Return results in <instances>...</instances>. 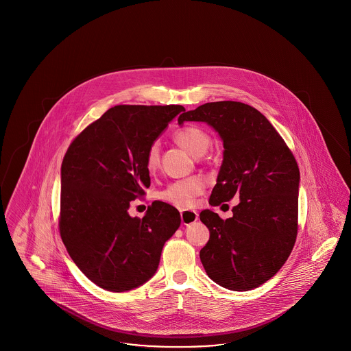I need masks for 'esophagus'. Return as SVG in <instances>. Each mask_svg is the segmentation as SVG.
<instances>
[{"label": "esophagus", "mask_w": 351, "mask_h": 351, "mask_svg": "<svg viewBox=\"0 0 351 351\" xmlns=\"http://www.w3.org/2000/svg\"><path fill=\"white\" fill-rule=\"evenodd\" d=\"M180 217L183 225H191L199 219V215L196 210H189V209H182L180 210Z\"/></svg>", "instance_id": "obj_1"}]
</instances>
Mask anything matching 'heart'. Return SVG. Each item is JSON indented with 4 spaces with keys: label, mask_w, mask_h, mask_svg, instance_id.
I'll list each match as a JSON object with an SVG mask.
<instances>
[{
    "label": "heart",
    "mask_w": 351,
    "mask_h": 351,
    "mask_svg": "<svg viewBox=\"0 0 351 351\" xmlns=\"http://www.w3.org/2000/svg\"><path fill=\"white\" fill-rule=\"evenodd\" d=\"M175 141L184 150L188 151L192 156L199 158L205 154L209 145L210 138L202 129L197 126H186L175 133ZM159 165V147L156 143L151 145L146 155V166L154 171ZM205 188V183L201 178H189L185 180H179L169 184L159 195L162 200L167 201L172 205L180 208H189L195 205L196 197L200 196Z\"/></svg>",
    "instance_id": "obj_1"
}]
</instances>
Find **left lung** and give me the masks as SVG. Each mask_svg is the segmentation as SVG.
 Returning <instances> with one entry per match:
<instances>
[{
  "instance_id": "8db88e82",
  "label": "left lung",
  "mask_w": 351,
  "mask_h": 351,
  "mask_svg": "<svg viewBox=\"0 0 351 351\" xmlns=\"http://www.w3.org/2000/svg\"><path fill=\"white\" fill-rule=\"evenodd\" d=\"M205 122L222 141L223 158L209 204L237 195L233 217L221 219L205 209L209 229L201 249L206 275L230 291H249L283 267L298 234L300 171L292 152L271 122L250 105L206 102L180 114L178 123Z\"/></svg>"
}]
</instances>
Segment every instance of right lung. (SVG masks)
Returning <instances> with one entry per match:
<instances>
[{"instance_id": "right-lung-1", "label": "right lung", "mask_w": 351, "mask_h": 351, "mask_svg": "<svg viewBox=\"0 0 351 351\" xmlns=\"http://www.w3.org/2000/svg\"><path fill=\"white\" fill-rule=\"evenodd\" d=\"M182 105H117L89 125L62 163L60 235L84 275L110 292H126L155 275L180 213L162 201L143 218L130 201L150 186L146 155Z\"/></svg>"}]
</instances>
